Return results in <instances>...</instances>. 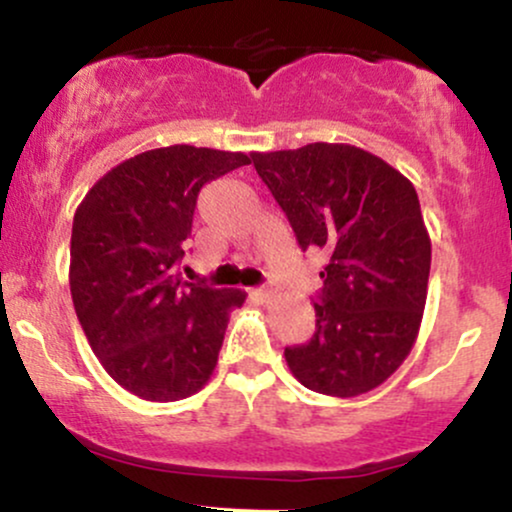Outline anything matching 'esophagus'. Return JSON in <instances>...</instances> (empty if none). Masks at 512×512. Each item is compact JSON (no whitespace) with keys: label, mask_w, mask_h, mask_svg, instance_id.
I'll list each match as a JSON object with an SVG mask.
<instances>
[{"label":"esophagus","mask_w":512,"mask_h":512,"mask_svg":"<svg viewBox=\"0 0 512 512\" xmlns=\"http://www.w3.org/2000/svg\"><path fill=\"white\" fill-rule=\"evenodd\" d=\"M252 296H255L260 303H269V301H272L274 293L269 289H255V291H252Z\"/></svg>","instance_id":"1"}]
</instances>
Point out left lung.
Returning <instances> with one entry per match:
<instances>
[{"label": "left lung", "mask_w": 512, "mask_h": 512, "mask_svg": "<svg viewBox=\"0 0 512 512\" xmlns=\"http://www.w3.org/2000/svg\"><path fill=\"white\" fill-rule=\"evenodd\" d=\"M250 156L298 245L327 257L313 339L284 351L293 378L320 395H366L402 366L424 317L431 238L414 185L351 144Z\"/></svg>", "instance_id": "1"}]
</instances>
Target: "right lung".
I'll return each mask as SVG.
<instances>
[{
    "mask_svg": "<svg viewBox=\"0 0 512 512\" xmlns=\"http://www.w3.org/2000/svg\"><path fill=\"white\" fill-rule=\"evenodd\" d=\"M250 158L173 144L110 168L76 207L69 289L105 373L146 402H178L209 383L245 291L180 279L204 182Z\"/></svg>",
    "mask_w": 512,
    "mask_h": 512,
    "instance_id": "add662e5",
    "label": "right lung"
}]
</instances>
